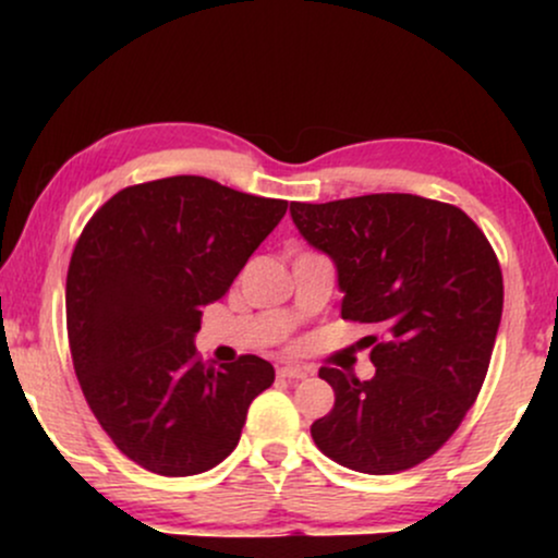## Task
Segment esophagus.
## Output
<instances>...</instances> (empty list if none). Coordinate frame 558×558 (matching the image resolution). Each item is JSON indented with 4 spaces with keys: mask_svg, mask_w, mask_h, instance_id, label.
I'll return each instance as SVG.
<instances>
[{
    "mask_svg": "<svg viewBox=\"0 0 558 558\" xmlns=\"http://www.w3.org/2000/svg\"><path fill=\"white\" fill-rule=\"evenodd\" d=\"M278 375L283 377V380H304V377H310V369L296 367V364H286V367L278 369Z\"/></svg>",
    "mask_w": 558,
    "mask_h": 558,
    "instance_id": "34e87169",
    "label": "esophagus"
}]
</instances>
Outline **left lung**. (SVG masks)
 Here are the masks:
<instances>
[{
  "label": "left lung",
  "mask_w": 558,
  "mask_h": 558,
  "mask_svg": "<svg viewBox=\"0 0 558 558\" xmlns=\"http://www.w3.org/2000/svg\"><path fill=\"white\" fill-rule=\"evenodd\" d=\"M291 217L336 265L341 317L386 330V341L369 336V380L319 369L336 403L312 438L349 470H412L451 438L483 388L504 310L496 252L462 209L414 194L291 202Z\"/></svg>",
  "instance_id": "1"
}]
</instances>
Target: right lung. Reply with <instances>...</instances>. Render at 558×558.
<instances>
[{
  "label": "right lung",
  "instance_id": "obj_1",
  "mask_svg": "<svg viewBox=\"0 0 558 558\" xmlns=\"http://www.w3.org/2000/svg\"><path fill=\"white\" fill-rule=\"evenodd\" d=\"M288 202L198 175L128 185L96 209L68 267L73 367L128 459L165 477L213 470L239 446L270 362L204 364L202 306L222 299Z\"/></svg>",
  "mask_w": 558,
  "mask_h": 558
}]
</instances>
